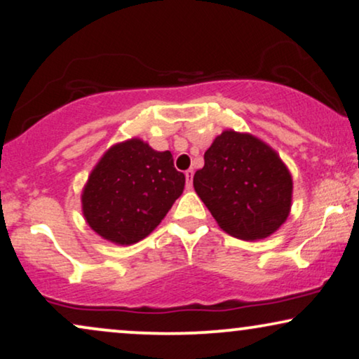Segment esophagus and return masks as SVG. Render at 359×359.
<instances>
[{
  "mask_svg": "<svg viewBox=\"0 0 359 359\" xmlns=\"http://www.w3.org/2000/svg\"><path fill=\"white\" fill-rule=\"evenodd\" d=\"M184 176H186V186H188V188H191V186H193V176H194V171L193 170H188L184 173Z\"/></svg>",
  "mask_w": 359,
  "mask_h": 359,
  "instance_id": "1",
  "label": "esophagus"
}]
</instances>
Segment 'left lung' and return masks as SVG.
<instances>
[{
    "label": "left lung",
    "mask_w": 359,
    "mask_h": 359,
    "mask_svg": "<svg viewBox=\"0 0 359 359\" xmlns=\"http://www.w3.org/2000/svg\"><path fill=\"white\" fill-rule=\"evenodd\" d=\"M193 184L219 227L235 238H266L291 212V171L276 150L247 132L227 129L215 137Z\"/></svg>",
    "instance_id": "left-lung-1"
}]
</instances>
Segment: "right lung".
<instances>
[{
  "label": "right lung",
  "instance_id": "right-lung-1",
  "mask_svg": "<svg viewBox=\"0 0 359 359\" xmlns=\"http://www.w3.org/2000/svg\"><path fill=\"white\" fill-rule=\"evenodd\" d=\"M184 181L171 151L154 150L139 137L119 142L88 176L81 191L83 217L104 240L137 243L165 219Z\"/></svg>",
  "mask_w": 359,
  "mask_h": 359
}]
</instances>
